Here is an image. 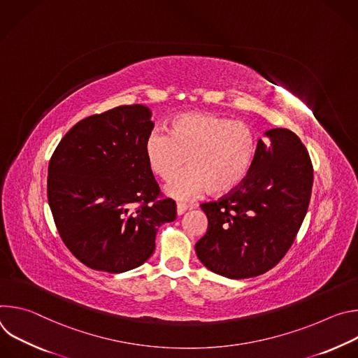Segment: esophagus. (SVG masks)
Segmentation results:
<instances>
[{
    "label": "esophagus",
    "mask_w": 358,
    "mask_h": 358,
    "mask_svg": "<svg viewBox=\"0 0 358 358\" xmlns=\"http://www.w3.org/2000/svg\"><path fill=\"white\" fill-rule=\"evenodd\" d=\"M187 210H188L187 203H182V202H178V203H177V215H182Z\"/></svg>",
    "instance_id": "esophagus-1"
}]
</instances>
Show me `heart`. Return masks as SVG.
I'll return each instance as SVG.
<instances>
[{
    "mask_svg": "<svg viewBox=\"0 0 358 358\" xmlns=\"http://www.w3.org/2000/svg\"><path fill=\"white\" fill-rule=\"evenodd\" d=\"M143 155L148 170L163 181L171 180L184 161L189 166L167 184L169 196L189 201L208 189L224 195L246 180L257 156V136L243 122L188 110L170 120L169 134L160 130L148 133Z\"/></svg>",
    "mask_w": 358,
    "mask_h": 358,
    "instance_id": "obj_1",
    "label": "heart"
}]
</instances>
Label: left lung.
Masks as SVG:
<instances>
[{
	"instance_id": "left-lung-1",
	"label": "left lung",
	"mask_w": 358,
	"mask_h": 358,
	"mask_svg": "<svg viewBox=\"0 0 358 358\" xmlns=\"http://www.w3.org/2000/svg\"><path fill=\"white\" fill-rule=\"evenodd\" d=\"M246 180L214 202L201 203L208 229L196 243L202 265L229 279L272 269L292 246L308 213L313 166L287 129L265 131Z\"/></svg>"
}]
</instances>
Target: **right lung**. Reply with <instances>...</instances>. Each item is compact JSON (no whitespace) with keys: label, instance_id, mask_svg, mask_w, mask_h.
<instances>
[{"label":"right lung","instance_id":"right-lung-1","mask_svg":"<svg viewBox=\"0 0 358 358\" xmlns=\"http://www.w3.org/2000/svg\"><path fill=\"white\" fill-rule=\"evenodd\" d=\"M143 105L119 106L76 123L48 167V202L58 232L87 268L122 273L156 249L159 228L177 217L159 199L143 144L155 123Z\"/></svg>","mask_w":358,"mask_h":358}]
</instances>
